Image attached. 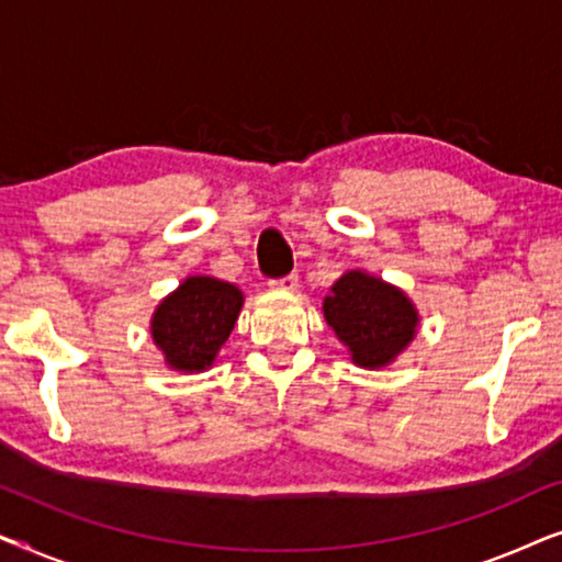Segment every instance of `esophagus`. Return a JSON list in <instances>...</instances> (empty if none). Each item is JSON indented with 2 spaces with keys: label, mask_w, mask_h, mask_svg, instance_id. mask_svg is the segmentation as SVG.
I'll use <instances>...</instances> for the list:
<instances>
[{
  "label": "esophagus",
  "mask_w": 562,
  "mask_h": 562,
  "mask_svg": "<svg viewBox=\"0 0 562 562\" xmlns=\"http://www.w3.org/2000/svg\"><path fill=\"white\" fill-rule=\"evenodd\" d=\"M268 286L276 289V291H296L299 289V276L296 273H289L283 276V279H273Z\"/></svg>",
  "instance_id": "1"
}]
</instances>
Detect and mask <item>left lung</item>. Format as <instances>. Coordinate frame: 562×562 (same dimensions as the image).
I'll return each instance as SVG.
<instances>
[{"label": "left lung", "instance_id": "left-lung-1", "mask_svg": "<svg viewBox=\"0 0 562 562\" xmlns=\"http://www.w3.org/2000/svg\"><path fill=\"white\" fill-rule=\"evenodd\" d=\"M322 312L350 350L352 363L371 371L389 366L414 340L419 325V314L402 289L363 271L342 273Z\"/></svg>", "mask_w": 562, "mask_h": 562}]
</instances>
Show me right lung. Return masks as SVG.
Here are the masks:
<instances>
[{"instance_id": "add662e5", "label": "right lung", "mask_w": 562, "mask_h": 562, "mask_svg": "<svg viewBox=\"0 0 562 562\" xmlns=\"http://www.w3.org/2000/svg\"><path fill=\"white\" fill-rule=\"evenodd\" d=\"M243 291L212 276H189L153 312V342L173 371H206L233 333L243 310Z\"/></svg>"}]
</instances>
